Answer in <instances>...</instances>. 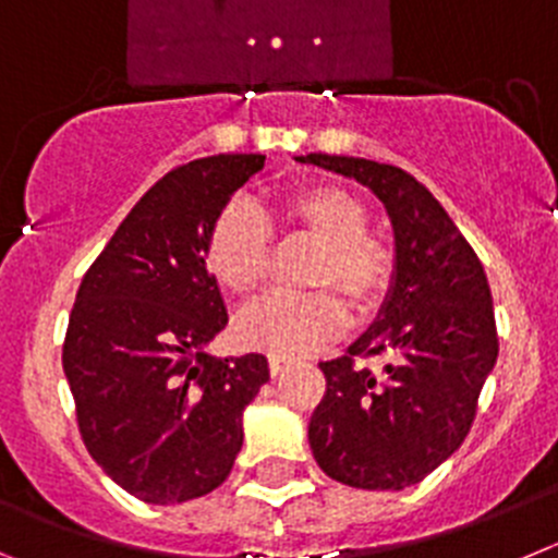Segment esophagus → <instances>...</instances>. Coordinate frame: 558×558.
Listing matches in <instances>:
<instances>
[{
  "label": "esophagus",
  "mask_w": 558,
  "mask_h": 558,
  "mask_svg": "<svg viewBox=\"0 0 558 558\" xmlns=\"http://www.w3.org/2000/svg\"><path fill=\"white\" fill-rule=\"evenodd\" d=\"M294 364H298V361L286 359V355H269V369H272L275 378H280L283 373H289Z\"/></svg>",
  "instance_id": "esophagus-1"
}]
</instances>
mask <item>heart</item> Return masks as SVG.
<instances>
[{"mask_svg": "<svg viewBox=\"0 0 558 558\" xmlns=\"http://www.w3.org/2000/svg\"><path fill=\"white\" fill-rule=\"evenodd\" d=\"M275 219L286 235L319 242L311 264V286H330L359 314L384 303L395 280V250L366 228L369 210L355 192L336 183L300 185L275 203ZM272 228L258 210L233 203L214 219L205 235V267L210 278L235 298H250L264 286L272 258ZM348 323V305L329 289L305 294H272L247 311L239 336L272 355L314 353Z\"/></svg>", "mask_w": 558, "mask_h": 558, "instance_id": "b5f03b06", "label": "heart"}]
</instances>
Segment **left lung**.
<instances>
[{"instance_id":"obj_1","label":"left lung","mask_w":558,"mask_h":558,"mask_svg":"<svg viewBox=\"0 0 558 558\" xmlns=\"http://www.w3.org/2000/svg\"><path fill=\"white\" fill-rule=\"evenodd\" d=\"M355 178L395 228V283L380 319L348 355L323 361L328 380L308 423L316 464L355 489H405L453 456L470 434L498 361L492 291L475 250L416 178L391 163L305 155ZM387 359L384 376L363 361Z\"/></svg>"}]
</instances>
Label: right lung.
Segmentation results:
<instances>
[{"label":"right lung","instance_id":"add662e5","mask_svg":"<svg viewBox=\"0 0 558 558\" xmlns=\"http://www.w3.org/2000/svg\"><path fill=\"white\" fill-rule=\"evenodd\" d=\"M264 155L174 167L133 205L77 289L63 373L85 448L144 504L217 489L242 450V411L269 380L267 355L205 353L228 325L205 235Z\"/></svg>","mask_w":558,"mask_h":558}]
</instances>
